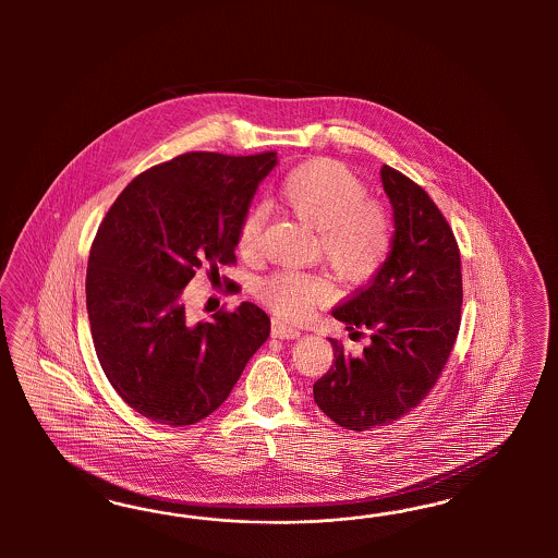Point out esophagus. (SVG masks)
<instances>
[{
	"mask_svg": "<svg viewBox=\"0 0 558 558\" xmlns=\"http://www.w3.org/2000/svg\"><path fill=\"white\" fill-rule=\"evenodd\" d=\"M271 338H278V339L301 338V329H296V327H292V325H287V323H282V322H278V319H274V322H271Z\"/></svg>",
	"mask_w": 558,
	"mask_h": 558,
	"instance_id": "esophagus-1",
	"label": "esophagus"
}]
</instances>
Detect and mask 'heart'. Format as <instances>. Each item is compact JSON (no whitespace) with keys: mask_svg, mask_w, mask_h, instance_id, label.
<instances>
[{"mask_svg":"<svg viewBox=\"0 0 558 558\" xmlns=\"http://www.w3.org/2000/svg\"><path fill=\"white\" fill-rule=\"evenodd\" d=\"M366 196L360 178L333 159L301 163L278 186V201L315 229V254L350 287L366 284L378 274L392 243L389 213ZM262 231L264 213L254 208L239 225L236 252L254 257ZM257 294L276 315L299 322L327 303L333 287L323 274L280 270L259 284Z\"/></svg>","mask_w":558,"mask_h":558,"instance_id":"heart-1","label":"heart"}]
</instances>
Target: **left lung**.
Segmentation results:
<instances>
[{
	"instance_id": "left-lung-1",
	"label": "left lung",
	"mask_w": 558,
	"mask_h": 558,
	"mask_svg": "<svg viewBox=\"0 0 558 558\" xmlns=\"http://www.w3.org/2000/svg\"><path fill=\"white\" fill-rule=\"evenodd\" d=\"M395 235L387 262L331 315L357 339L360 355L333 345V366L313 385L315 403L354 432L389 425L413 411L436 387L457 343L462 271L457 236L436 203L401 171L383 166Z\"/></svg>"
}]
</instances>
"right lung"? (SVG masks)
I'll use <instances>...</instances> for the list:
<instances>
[{
	"instance_id": "right-lung-1",
	"label": "right lung",
	"mask_w": 558,
	"mask_h": 558,
	"mask_svg": "<svg viewBox=\"0 0 558 558\" xmlns=\"http://www.w3.org/2000/svg\"><path fill=\"white\" fill-rule=\"evenodd\" d=\"M276 151H192L120 192L92 243L85 304L110 385L151 422L192 425L219 409L270 336L254 303L194 322L182 292L196 270L236 262V231Z\"/></svg>"
}]
</instances>
